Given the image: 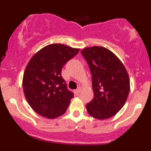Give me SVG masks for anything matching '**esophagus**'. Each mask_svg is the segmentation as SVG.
I'll return each mask as SVG.
<instances>
[{
	"mask_svg": "<svg viewBox=\"0 0 151 151\" xmlns=\"http://www.w3.org/2000/svg\"><path fill=\"white\" fill-rule=\"evenodd\" d=\"M81 90H82L81 87H79V88H77V89L74 90V93L76 94V95H78V94L80 93V91H81Z\"/></svg>",
	"mask_w": 151,
	"mask_h": 151,
	"instance_id": "1",
	"label": "esophagus"
}]
</instances>
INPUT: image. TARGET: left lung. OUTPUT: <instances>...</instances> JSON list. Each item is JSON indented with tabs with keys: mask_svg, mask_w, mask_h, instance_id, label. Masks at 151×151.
I'll return each instance as SVG.
<instances>
[{
	"mask_svg": "<svg viewBox=\"0 0 151 151\" xmlns=\"http://www.w3.org/2000/svg\"><path fill=\"white\" fill-rule=\"evenodd\" d=\"M81 54L89 66L94 93L87 111L97 119L111 118L121 110L129 96L127 71L118 58L104 47H88Z\"/></svg>",
	"mask_w": 151,
	"mask_h": 151,
	"instance_id": "8db88e82",
	"label": "left lung"
}]
</instances>
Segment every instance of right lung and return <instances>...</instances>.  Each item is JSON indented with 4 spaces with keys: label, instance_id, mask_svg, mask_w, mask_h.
<instances>
[{
    "label": "right lung",
    "instance_id": "obj_1",
    "mask_svg": "<svg viewBox=\"0 0 151 151\" xmlns=\"http://www.w3.org/2000/svg\"><path fill=\"white\" fill-rule=\"evenodd\" d=\"M79 50L52 44L31 58L24 72L22 87L26 100L36 113L52 119L67 110L74 93L67 88L61 70Z\"/></svg>",
    "mask_w": 151,
    "mask_h": 151
}]
</instances>
